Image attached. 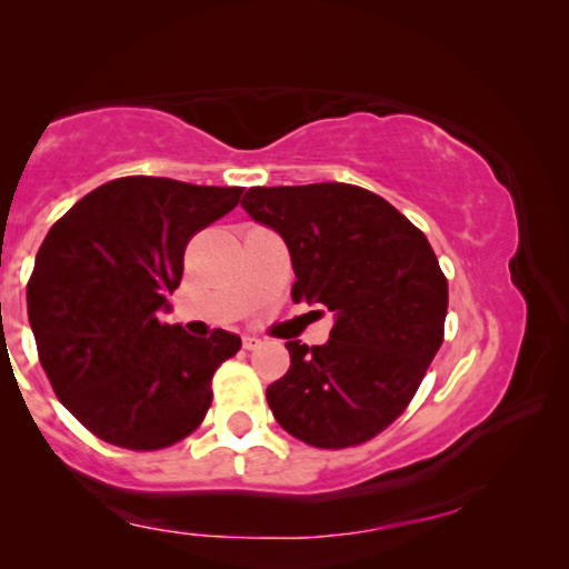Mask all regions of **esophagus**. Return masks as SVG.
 Masks as SVG:
<instances>
[{
    "label": "esophagus",
    "instance_id": "34e87169",
    "mask_svg": "<svg viewBox=\"0 0 569 569\" xmlns=\"http://www.w3.org/2000/svg\"><path fill=\"white\" fill-rule=\"evenodd\" d=\"M258 346H261V339H258V336H250V333L243 336V349L246 351H253V349H258Z\"/></svg>",
    "mask_w": 569,
    "mask_h": 569
}]
</instances>
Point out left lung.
Returning <instances> with one entry per match:
<instances>
[{"mask_svg":"<svg viewBox=\"0 0 569 569\" xmlns=\"http://www.w3.org/2000/svg\"><path fill=\"white\" fill-rule=\"evenodd\" d=\"M240 206L286 240L293 301L336 319L323 346L286 343L291 366L266 391L276 421L319 449L381 435L445 341L449 286L427 236L349 182L250 188Z\"/></svg>","mask_w":569,"mask_h":569,"instance_id":"1","label":"left lung"}]
</instances>
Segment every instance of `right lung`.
<instances>
[{
    "instance_id": "1",
    "label": "right lung",
    "mask_w": 569,
    "mask_h": 569,
    "mask_svg": "<svg viewBox=\"0 0 569 569\" xmlns=\"http://www.w3.org/2000/svg\"><path fill=\"white\" fill-rule=\"evenodd\" d=\"M243 188L128 176L67 210L37 250L27 313L40 363L72 417L108 445L156 451L200 427L236 333L196 339L160 323L198 230Z\"/></svg>"
}]
</instances>
